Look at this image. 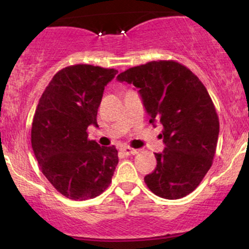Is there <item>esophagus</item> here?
Segmentation results:
<instances>
[{
	"instance_id": "34e87169",
	"label": "esophagus",
	"mask_w": 249,
	"mask_h": 249,
	"mask_svg": "<svg viewBox=\"0 0 249 249\" xmlns=\"http://www.w3.org/2000/svg\"><path fill=\"white\" fill-rule=\"evenodd\" d=\"M121 151L124 156H133V154L138 153V151L134 150V148H131V147H123Z\"/></svg>"
}]
</instances>
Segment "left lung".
I'll return each instance as SVG.
<instances>
[{"label": "left lung", "mask_w": 249, "mask_h": 249, "mask_svg": "<svg viewBox=\"0 0 249 249\" xmlns=\"http://www.w3.org/2000/svg\"><path fill=\"white\" fill-rule=\"evenodd\" d=\"M139 89L150 123L160 122L165 150L144 178L151 192L180 199L193 192L213 164L219 117L201 81L176 61H152L117 76Z\"/></svg>", "instance_id": "left-lung-1"}]
</instances>
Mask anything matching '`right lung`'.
<instances>
[{
	"instance_id": "obj_1",
	"label": "right lung",
	"mask_w": 249,
	"mask_h": 249,
	"mask_svg": "<svg viewBox=\"0 0 249 249\" xmlns=\"http://www.w3.org/2000/svg\"><path fill=\"white\" fill-rule=\"evenodd\" d=\"M118 71L90 64L63 68L39 98L31 127V146L50 184L67 198L92 199L112 180L118 151L88 138L97 125L105 85Z\"/></svg>"
}]
</instances>
